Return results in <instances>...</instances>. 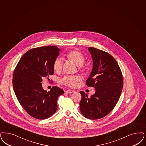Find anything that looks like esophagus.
<instances>
[{"label": "esophagus", "mask_w": 146, "mask_h": 146, "mask_svg": "<svg viewBox=\"0 0 146 146\" xmlns=\"http://www.w3.org/2000/svg\"><path fill=\"white\" fill-rule=\"evenodd\" d=\"M74 92V90H66L65 91V92L66 93V94H70V93H73V92Z\"/></svg>", "instance_id": "34e87169"}]
</instances>
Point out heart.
<instances>
[{
	"label": "heart",
	"mask_w": 146,
	"mask_h": 146,
	"mask_svg": "<svg viewBox=\"0 0 146 146\" xmlns=\"http://www.w3.org/2000/svg\"><path fill=\"white\" fill-rule=\"evenodd\" d=\"M65 57L67 60L77 65L78 70L80 72L82 73H86L87 72V67L84 64L85 56L81 52L77 50H70L66 54ZM63 66L64 62L60 58H56L53 62L52 68L54 72L60 74L62 72ZM79 81L80 78L78 76H65L60 80V83L68 87L74 88Z\"/></svg>",
	"instance_id": "1"
}]
</instances>
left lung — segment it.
I'll list each match as a JSON object with an SVG mask.
<instances>
[{"mask_svg": "<svg viewBox=\"0 0 146 146\" xmlns=\"http://www.w3.org/2000/svg\"><path fill=\"white\" fill-rule=\"evenodd\" d=\"M93 58V68L86 85L96 89L90 97L80 91V110L88 119H98L111 112L119 99L123 87L122 73L115 58L108 52L88 47Z\"/></svg>", "mask_w": 146, "mask_h": 146, "instance_id": "1", "label": "left lung"}]
</instances>
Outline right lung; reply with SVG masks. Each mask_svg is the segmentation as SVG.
<instances>
[{"label": "right lung", "mask_w": 146, "mask_h": 146, "mask_svg": "<svg viewBox=\"0 0 146 146\" xmlns=\"http://www.w3.org/2000/svg\"><path fill=\"white\" fill-rule=\"evenodd\" d=\"M60 49L55 46L37 47L25 52L19 60L13 73L12 84L19 103L30 116L46 119L56 112L58 97L62 89L53 86L47 92L42 86L43 79L52 75V64Z\"/></svg>", "instance_id": "right-lung-1"}]
</instances>
